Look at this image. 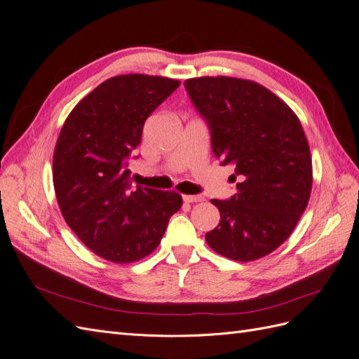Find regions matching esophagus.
<instances>
[{
    "label": "esophagus",
    "instance_id": "esophagus-1",
    "mask_svg": "<svg viewBox=\"0 0 359 359\" xmlns=\"http://www.w3.org/2000/svg\"><path fill=\"white\" fill-rule=\"evenodd\" d=\"M204 197L203 196H183V201L185 203H197V201H203Z\"/></svg>",
    "mask_w": 359,
    "mask_h": 359
}]
</instances>
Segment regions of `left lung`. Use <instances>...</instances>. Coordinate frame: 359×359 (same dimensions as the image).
I'll return each instance as SVG.
<instances>
[{"instance_id":"obj_1","label":"left lung","mask_w":359,"mask_h":359,"mask_svg":"<svg viewBox=\"0 0 359 359\" xmlns=\"http://www.w3.org/2000/svg\"><path fill=\"white\" fill-rule=\"evenodd\" d=\"M210 129L221 165H234L230 200H210L221 219L206 233L224 257L251 262L287 239L310 200L313 167L299 118L272 91L248 79L203 76L185 81Z\"/></svg>"}]
</instances>
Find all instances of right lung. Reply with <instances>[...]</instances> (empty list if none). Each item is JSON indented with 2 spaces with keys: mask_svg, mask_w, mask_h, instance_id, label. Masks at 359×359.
<instances>
[{
  "mask_svg": "<svg viewBox=\"0 0 359 359\" xmlns=\"http://www.w3.org/2000/svg\"><path fill=\"white\" fill-rule=\"evenodd\" d=\"M180 86L141 74L104 81L72 109L54 151L61 213L87 248L112 263H132L158 248L180 194L130 187L128 161L147 117Z\"/></svg>",
  "mask_w": 359,
  "mask_h": 359,
  "instance_id": "1",
  "label": "right lung"
}]
</instances>
